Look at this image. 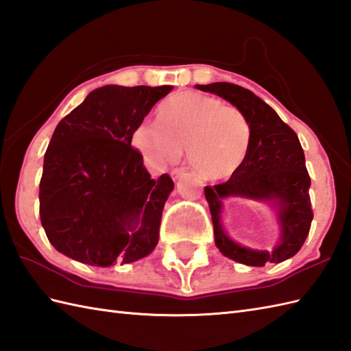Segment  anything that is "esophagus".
Returning a JSON list of instances; mask_svg holds the SVG:
<instances>
[{
	"mask_svg": "<svg viewBox=\"0 0 351 351\" xmlns=\"http://www.w3.org/2000/svg\"><path fill=\"white\" fill-rule=\"evenodd\" d=\"M184 173H186V168H183V167H180V168H174L173 171H171V177H173L174 180H177V178H180Z\"/></svg>",
	"mask_w": 351,
	"mask_h": 351,
	"instance_id": "34e87169",
	"label": "esophagus"
}]
</instances>
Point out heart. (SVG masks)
Listing matches in <instances>:
<instances>
[{"mask_svg":"<svg viewBox=\"0 0 351 351\" xmlns=\"http://www.w3.org/2000/svg\"><path fill=\"white\" fill-rule=\"evenodd\" d=\"M158 119L141 121L132 134V144L147 160L174 163L188 150L191 168L204 180L228 178L245 162L249 124L237 108L219 99L177 93L159 106Z\"/></svg>","mask_w":351,"mask_h":351,"instance_id":"obj_1","label":"heart"}]
</instances>
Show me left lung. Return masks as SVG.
Listing matches in <instances>:
<instances>
[{
  "label": "left lung",
  "mask_w": 351,
  "mask_h": 351,
  "mask_svg": "<svg viewBox=\"0 0 351 351\" xmlns=\"http://www.w3.org/2000/svg\"><path fill=\"white\" fill-rule=\"evenodd\" d=\"M197 88L228 100L245 115L251 129V141L241 167L228 182L204 188L216 246L225 256L246 266L263 267L266 263L291 258L305 243L314 217L309 197L311 177L298 135L266 102L240 85L213 82L197 85ZM227 196L274 202L282 223V241L274 252H254L237 245L224 234L220 210L221 199Z\"/></svg>",
  "instance_id": "8db88e82"
}]
</instances>
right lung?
<instances>
[{
    "label": "right lung",
    "mask_w": 351,
    "mask_h": 351,
    "mask_svg": "<svg viewBox=\"0 0 351 351\" xmlns=\"http://www.w3.org/2000/svg\"><path fill=\"white\" fill-rule=\"evenodd\" d=\"M173 90L96 88L53 130L40 178V221L58 252L108 267L149 255L159 240L162 210L174 182L158 180L130 145L135 128Z\"/></svg>",
    "instance_id": "right-lung-1"
}]
</instances>
